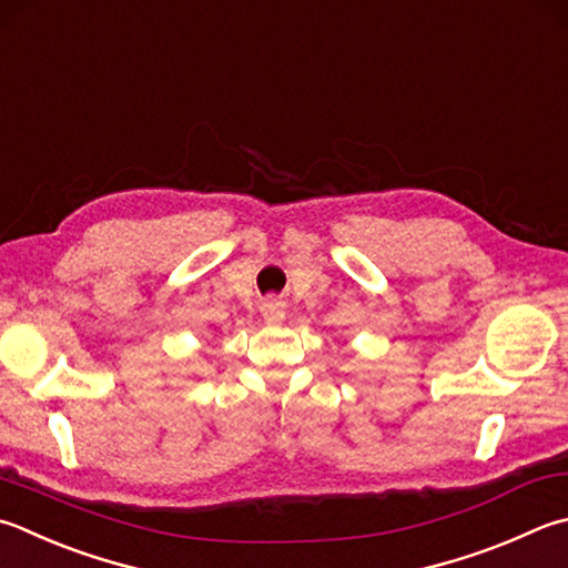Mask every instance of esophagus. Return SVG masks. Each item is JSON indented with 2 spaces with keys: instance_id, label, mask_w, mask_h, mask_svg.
<instances>
[{
  "instance_id": "1",
  "label": "esophagus",
  "mask_w": 568,
  "mask_h": 568,
  "mask_svg": "<svg viewBox=\"0 0 568 568\" xmlns=\"http://www.w3.org/2000/svg\"><path fill=\"white\" fill-rule=\"evenodd\" d=\"M260 312H262V318L266 321V324H280V321L286 316L284 306L276 302V298H266Z\"/></svg>"
}]
</instances>
